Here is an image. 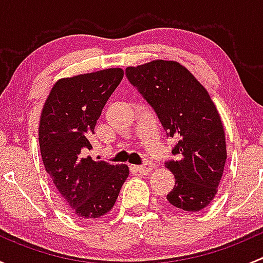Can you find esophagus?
<instances>
[{"label":"esophagus","instance_id":"34e87169","mask_svg":"<svg viewBox=\"0 0 263 263\" xmlns=\"http://www.w3.org/2000/svg\"><path fill=\"white\" fill-rule=\"evenodd\" d=\"M154 168H155V164H154L153 161H145L142 165L137 166V171L142 174H147V173H150Z\"/></svg>","mask_w":263,"mask_h":263}]
</instances>
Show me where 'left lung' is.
<instances>
[{"label": "left lung", "instance_id": "8db88e82", "mask_svg": "<svg viewBox=\"0 0 263 263\" xmlns=\"http://www.w3.org/2000/svg\"><path fill=\"white\" fill-rule=\"evenodd\" d=\"M126 76L153 107L166 136L177 139L165 161L176 185L169 203L184 211H200L214 200L227 161L221 119L205 87L181 63L153 61L127 67Z\"/></svg>", "mask_w": 263, "mask_h": 263}]
</instances>
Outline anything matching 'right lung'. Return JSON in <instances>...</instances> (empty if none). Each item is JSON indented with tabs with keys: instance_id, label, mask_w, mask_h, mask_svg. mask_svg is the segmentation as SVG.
Wrapping results in <instances>:
<instances>
[{
	"instance_id": "obj_1",
	"label": "right lung",
	"mask_w": 263,
	"mask_h": 263,
	"mask_svg": "<svg viewBox=\"0 0 263 263\" xmlns=\"http://www.w3.org/2000/svg\"><path fill=\"white\" fill-rule=\"evenodd\" d=\"M122 79V68L61 79L42 110L39 147L44 168L78 219H97L112 210L128 177L126 164L113 165L82 155L91 148L89 137Z\"/></svg>"
}]
</instances>
